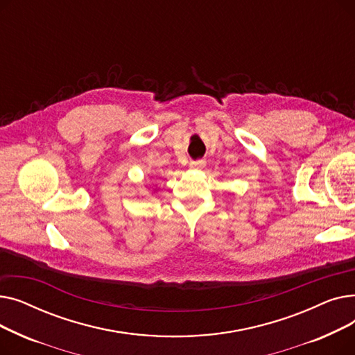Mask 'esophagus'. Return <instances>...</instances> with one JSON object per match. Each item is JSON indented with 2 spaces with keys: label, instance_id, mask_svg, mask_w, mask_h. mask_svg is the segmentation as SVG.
Segmentation results:
<instances>
[{
  "label": "esophagus",
  "instance_id": "obj_1",
  "mask_svg": "<svg viewBox=\"0 0 355 355\" xmlns=\"http://www.w3.org/2000/svg\"><path fill=\"white\" fill-rule=\"evenodd\" d=\"M204 165H206V161H202V159L190 162V168H193V170H200V168H202Z\"/></svg>",
  "mask_w": 355,
  "mask_h": 355
}]
</instances>
